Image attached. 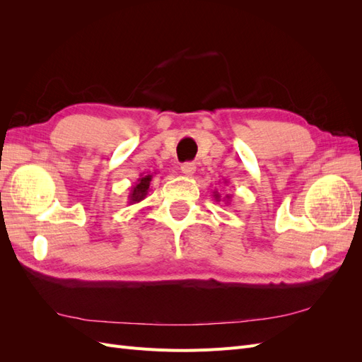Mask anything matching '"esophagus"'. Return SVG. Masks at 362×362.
<instances>
[{"label":"esophagus","mask_w":362,"mask_h":362,"mask_svg":"<svg viewBox=\"0 0 362 362\" xmlns=\"http://www.w3.org/2000/svg\"><path fill=\"white\" fill-rule=\"evenodd\" d=\"M181 172L185 175V177H192V175L196 172L194 163H184V164H181Z\"/></svg>","instance_id":"1"}]
</instances>
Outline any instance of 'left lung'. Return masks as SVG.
I'll return each mask as SVG.
<instances>
[{"mask_svg": "<svg viewBox=\"0 0 362 362\" xmlns=\"http://www.w3.org/2000/svg\"><path fill=\"white\" fill-rule=\"evenodd\" d=\"M225 182H228V181H225ZM213 198H214V201H216V202H221V201H223L225 204H229V201H231V196L226 194L225 198H222L221 193H218L217 190H214V192H213Z\"/></svg>", "mask_w": 362, "mask_h": 362, "instance_id": "1", "label": "left lung"}]
</instances>
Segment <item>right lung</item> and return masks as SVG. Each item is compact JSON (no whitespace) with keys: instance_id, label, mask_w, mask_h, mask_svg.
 Listing matches in <instances>:
<instances>
[{"instance_id":"right-lung-1","label":"right lung","mask_w":362,"mask_h":362,"mask_svg":"<svg viewBox=\"0 0 362 362\" xmlns=\"http://www.w3.org/2000/svg\"><path fill=\"white\" fill-rule=\"evenodd\" d=\"M154 175H140L137 182L131 187L128 194V204H137L146 198V194L151 192V181Z\"/></svg>"}]
</instances>
